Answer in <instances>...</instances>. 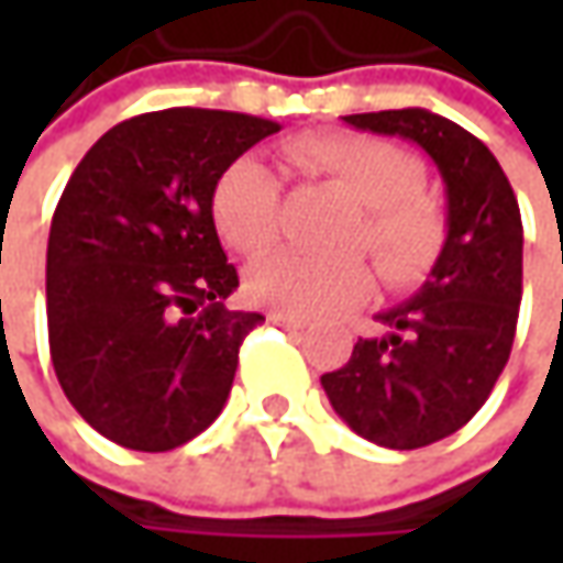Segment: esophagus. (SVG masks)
Returning a JSON list of instances; mask_svg holds the SVG:
<instances>
[{"label": "esophagus", "instance_id": "1", "mask_svg": "<svg viewBox=\"0 0 563 563\" xmlns=\"http://www.w3.org/2000/svg\"><path fill=\"white\" fill-rule=\"evenodd\" d=\"M269 319L275 322V325L291 329V332H297V329H303V325H307V319H297V316H288V313H272Z\"/></svg>", "mask_w": 563, "mask_h": 563}]
</instances>
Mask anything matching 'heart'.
Wrapping results in <instances>:
<instances>
[{
  "mask_svg": "<svg viewBox=\"0 0 563 563\" xmlns=\"http://www.w3.org/2000/svg\"><path fill=\"white\" fill-rule=\"evenodd\" d=\"M288 159L307 175L325 178L366 206L357 244L376 253L395 285L422 278L448 241L442 209L422 194L426 172L417 156L395 143L357 134H313L288 143ZM282 187L260 156H241L212 187V222L228 247L260 256L278 238ZM250 297L269 310L316 319L354 310L373 291L363 260L325 263L303 253H275L253 266Z\"/></svg>",
  "mask_w": 563,
  "mask_h": 563,
  "instance_id": "1",
  "label": "heart"
}]
</instances>
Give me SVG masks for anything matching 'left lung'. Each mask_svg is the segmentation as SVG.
Wrapping results in <instances>:
<instances>
[{
	"label": "left lung",
	"instance_id": "left-lung-1",
	"mask_svg": "<svg viewBox=\"0 0 563 563\" xmlns=\"http://www.w3.org/2000/svg\"><path fill=\"white\" fill-rule=\"evenodd\" d=\"M357 131L417 143L448 200L442 256L410 300L376 319L351 360L322 376L335 413L366 442L413 451L448 439L486 404L510 357L523 294V225L508 175L461 124L429 109L344 115Z\"/></svg>",
	"mask_w": 563,
	"mask_h": 563
}]
</instances>
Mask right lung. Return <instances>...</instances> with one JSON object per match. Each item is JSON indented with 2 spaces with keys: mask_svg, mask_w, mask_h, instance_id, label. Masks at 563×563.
Returning <instances> with one entry per match:
<instances>
[{
  "mask_svg": "<svg viewBox=\"0 0 563 563\" xmlns=\"http://www.w3.org/2000/svg\"><path fill=\"white\" fill-rule=\"evenodd\" d=\"M275 121L163 109L106 131L62 190L46 250L55 376L77 413L131 451H172L225 407L260 313L228 310L238 269L212 187Z\"/></svg>",
  "mask_w": 563,
  "mask_h": 563,
  "instance_id": "1",
  "label": "right lung"
}]
</instances>
